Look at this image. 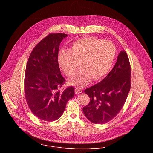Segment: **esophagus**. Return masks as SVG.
I'll return each instance as SVG.
<instances>
[{
	"mask_svg": "<svg viewBox=\"0 0 153 153\" xmlns=\"http://www.w3.org/2000/svg\"><path fill=\"white\" fill-rule=\"evenodd\" d=\"M82 93V90L79 88H75V93L76 94H80Z\"/></svg>",
	"mask_w": 153,
	"mask_h": 153,
	"instance_id": "esophagus-1",
	"label": "esophagus"
}]
</instances>
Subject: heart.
Returning <instances> with one entry per match:
<instances>
[{
	"instance_id": "obj_1",
	"label": "heart",
	"mask_w": 153,
	"mask_h": 153,
	"mask_svg": "<svg viewBox=\"0 0 153 153\" xmlns=\"http://www.w3.org/2000/svg\"><path fill=\"white\" fill-rule=\"evenodd\" d=\"M116 54L113 43L96 38H85L74 41L70 50H61L57 56L59 66L65 75L72 76L79 63L82 68L68 82L70 85L83 87L92 78L98 80L110 70Z\"/></svg>"
}]
</instances>
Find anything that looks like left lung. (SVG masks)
<instances>
[{"mask_svg": "<svg viewBox=\"0 0 153 153\" xmlns=\"http://www.w3.org/2000/svg\"><path fill=\"white\" fill-rule=\"evenodd\" d=\"M131 87V67L124 50L120 52L114 67L99 83L85 90L90 98L83 112L90 122L103 124L120 111Z\"/></svg>", "mask_w": 153, "mask_h": 153, "instance_id": "obj_1", "label": "left lung"}]
</instances>
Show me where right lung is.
<instances>
[{
	"label": "right lung",
	"instance_id": "1",
	"mask_svg": "<svg viewBox=\"0 0 153 153\" xmlns=\"http://www.w3.org/2000/svg\"><path fill=\"white\" fill-rule=\"evenodd\" d=\"M66 34H50L32 51L26 67L24 89L31 112L48 122L58 119L67 102L74 95L73 86L63 91L59 89L65 82L57 62L60 43Z\"/></svg>",
	"mask_w": 153,
	"mask_h": 153
}]
</instances>
